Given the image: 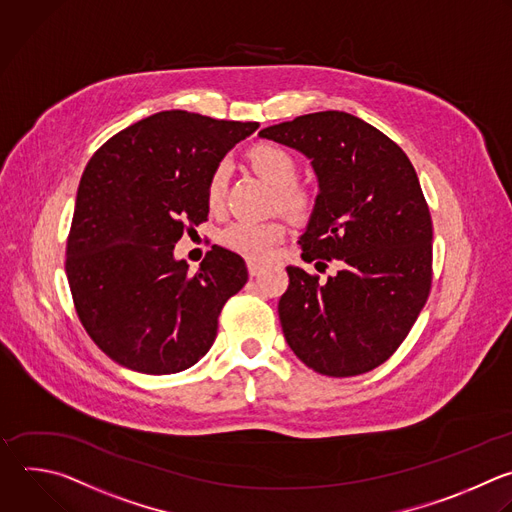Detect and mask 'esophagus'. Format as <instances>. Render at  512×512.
<instances>
[{
    "mask_svg": "<svg viewBox=\"0 0 512 512\" xmlns=\"http://www.w3.org/2000/svg\"><path fill=\"white\" fill-rule=\"evenodd\" d=\"M248 272H250V276H258V274L262 272V264L250 260V262H248Z\"/></svg>",
    "mask_w": 512,
    "mask_h": 512,
    "instance_id": "obj_1",
    "label": "esophagus"
}]
</instances>
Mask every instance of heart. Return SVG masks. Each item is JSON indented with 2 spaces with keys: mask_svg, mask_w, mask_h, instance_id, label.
Listing matches in <instances>:
<instances>
[{
  "mask_svg": "<svg viewBox=\"0 0 512 512\" xmlns=\"http://www.w3.org/2000/svg\"><path fill=\"white\" fill-rule=\"evenodd\" d=\"M248 159L258 175H262L272 187L278 189V201L292 212H304L311 206V195L296 185L298 163L286 149L278 145H256L250 149ZM230 181V163L220 161L208 179L206 199L212 212H220L226 199ZM286 226L280 220L248 222L238 220L220 232V244L240 256L262 260L284 238Z\"/></svg>",
  "mask_w": 512,
  "mask_h": 512,
  "instance_id": "heart-1",
  "label": "heart"
}]
</instances>
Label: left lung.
<instances>
[{
    "label": "left lung",
    "mask_w": 512,
    "mask_h": 512,
    "mask_svg": "<svg viewBox=\"0 0 512 512\" xmlns=\"http://www.w3.org/2000/svg\"><path fill=\"white\" fill-rule=\"evenodd\" d=\"M260 137L306 155L319 177L302 258L341 270L327 280L288 266L278 302L284 339L321 375L353 377L385 363L414 327L432 288V216L416 169L369 123L323 111Z\"/></svg>",
    "instance_id": "left-lung-1"
}]
</instances>
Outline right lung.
I'll return each mask as SVG.
<instances>
[{"label": "right lung", "mask_w": 512, "mask_h": 512, "mask_svg": "<svg viewBox=\"0 0 512 512\" xmlns=\"http://www.w3.org/2000/svg\"><path fill=\"white\" fill-rule=\"evenodd\" d=\"M256 129L163 111L90 157L66 242V276L82 327L119 365L179 373L214 345L226 300L248 280L246 262L212 246L189 272L173 248L187 226L208 220L212 169Z\"/></svg>", "instance_id": "obj_1"}]
</instances>
